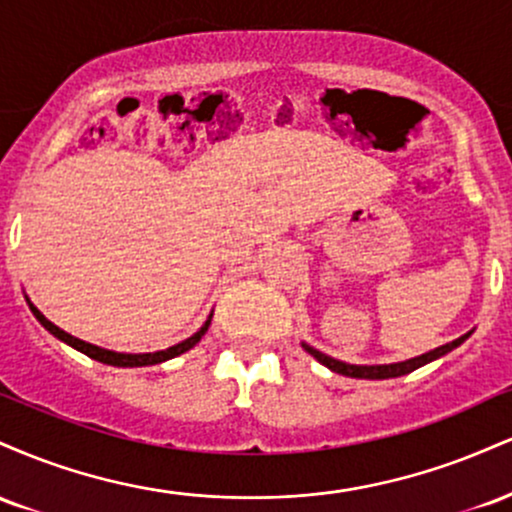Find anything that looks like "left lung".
<instances>
[{
	"label": "left lung",
	"mask_w": 512,
	"mask_h": 512,
	"mask_svg": "<svg viewBox=\"0 0 512 512\" xmlns=\"http://www.w3.org/2000/svg\"><path fill=\"white\" fill-rule=\"evenodd\" d=\"M467 337H469V334H464V337L455 339V342L438 346V349L428 351V354H424V356L409 358V361H402V363H390V366H351V363H342V361H337V358L325 356L322 351H317L308 344H303V349L308 351L310 356H315L317 361L322 363V366H327L339 375H349V378H366V380H385V378H399V375H407V373H411V370H416V368L426 366V363L436 361V358L445 356L448 351L455 349V346H460Z\"/></svg>",
	"instance_id": "left-lung-1"
}]
</instances>
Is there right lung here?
I'll return each instance as SVG.
<instances>
[{
    "instance_id": "add662e5",
    "label": "right lung",
    "mask_w": 512,
    "mask_h": 512,
    "mask_svg": "<svg viewBox=\"0 0 512 512\" xmlns=\"http://www.w3.org/2000/svg\"><path fill=\"white\" fill-rule=\"evenodd\" d=\"M28 305H31V303H28ZM31 313L35 315V320H38L40 325L45 327V330H48L50 334H55L57 339H62L64 344L74 346L76 351H81V354H86L88 358H96V361L108 363V366H120V368L156 366V363L168 361V358H175V356L185 354V351H190L192 346H195V344L199 342V339L204 337V332H207V330H209V325H211V317H209V320L204 322L202 330H199L197 334H192V337H190V339H185V342H180V344L170 346V349H166V351H156V354H115V351H108V349H101V346L86 344V342H81V339L72 337V334H67L64 330H60V327L52 325V322L48 320V317H45L43 313H40V310L35 308V305H31Z\"/></svg>"
}]
</instances>
